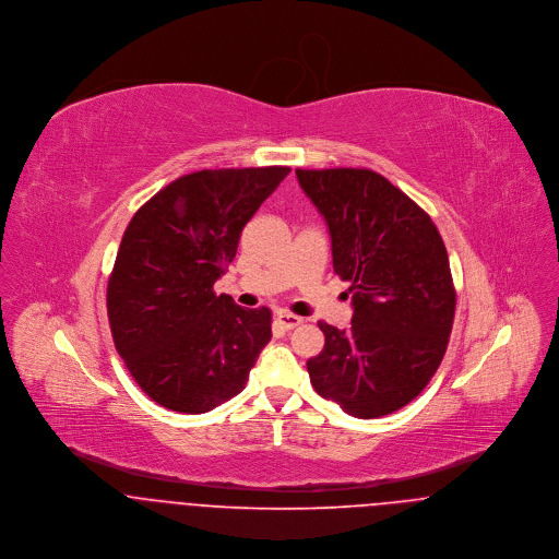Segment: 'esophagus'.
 <instances>
[{"label": "esophagus", "mask_w": 559, "mask_h": 559, "mask_svg": "<svg viewBox=\"0 0 559 559\" xmlns=\"http://www.w3.org/2000/svg\"><path fill=\"white\" fill-rule=\"evenodd\" d=\"M275 319H277V324L284 326V329H295V326H299L304 322V319H299V317H295L290 312H282V310L275 314Z\"/></svg>", "instance_id": "34e87169"}]
</instances>
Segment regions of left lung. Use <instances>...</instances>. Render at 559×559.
<instances>
[{"instance_id":"obj_1","label":"left lung","mask_w":559,"mask_h":559,"mask_svg":"<svg viewBox=\"0 0 559 559\" xmlns=\"http://www.w3.org/2000/svg\"><path fill=\"white\" fill-rule=\"evenodd\" d=\"M297 178L353 293L348 329L319 322L324 348L308 359L310 381L353 417L390 415L419 396L450 342L456 290L445 245L428 213L372 169H297Z\"/></svg>"}]
</instances>
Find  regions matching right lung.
Segmentation results:
<instances>
[{"label": "right lung", "instance_id": "obj_1", "mask_svg": "<svg viewBox=\"0 0 559 559\" xmlns=\"http://www.w3.org/2000/svg\"><path fill=\"white\" fill-rule=\"evenodd\" d=\"M290 167H224L176 178L129 222L107 284L118 355L160 406L206 413L237 396L271 340V310H245L215 282L240 233Z\"/></svg>", "mask_w": 559, "mask_h": 559}]
</instances>
